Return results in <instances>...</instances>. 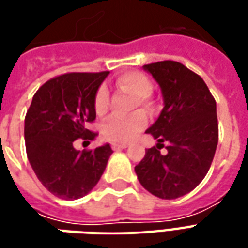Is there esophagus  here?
Segmentation results:
<instances>
[{"label": "esophagus", "mask_w": 248, "mask_h": 248, "mask_svg": "<svg viewBox=\"0 0 248 248\" xmlns=\"http://www.w3.org/2000/svg\"><path fill=\"white\" fill-rule=\"evenodd\" d=\"M111 147H113V150H122V149L127 147V143H117V142H114V143H111Z\"/></svg>", "instance_id": "esophagus-1"}]
</instances>
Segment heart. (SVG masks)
I'll use <instances>...</instances> for the list:
<instances>
[{
    "instance_id": "1",
    "label": "heart",
    "mask_w": 248,
    "mask_h": 248,
    "mask_svg": "<svg viewBox=\"0 0 248 248\" xmlns=\"http://www.w3.org/2000/svg\"><path fill=\"white\" fill-rule=\"evenodd\" d=\"M119 87L124 89L126 92L133 94L138 98V103L147 105V97L153 92V85L150 79L142 73H126L117 79ZM108 93L106 87H99L94 101V108L97 114H103L108 108ZM146 115L143 113H134L130 117L122 118L113 115L105 122L102 133L105 138L113 142H130L134 140L135 135L145 127Z\"/></svg>"
}]
</instances>
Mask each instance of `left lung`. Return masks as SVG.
I'll return each instance as SVG.
<instances>
[{
  "label": "left lung",
  "mask_w": 248,
  "mask_h": 248,
  "mask_svg": "<svg viewBox=\"0 0 248 248\" xmlns=\"http://www.w3.org/2000/svg\"><path fill=\"white\" fill-rule=\"evenodd\" d=\"M161 87L163 108L146 130L156 140L135 166L138 181L162 199H177L206 177L218 145L217 103L201 77L175 61L143 66ZM167 143L165 156L159 150Z\"/></svg>",
  "instance_id": "1"
}]
</instances>
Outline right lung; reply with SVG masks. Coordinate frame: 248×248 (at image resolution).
Returning <instances> with one entry per match:
<instances>
[{"instance_id":"1","label":"right lung","mask_w":248,"mask_h":248,"mask_svg":"<svg viewBox=\"0 0 248 248\" xmlns=\"http://www.w3.org/2000/svg\"><path fill=\"white\" fill-rule=\"evenodd\" d=\"M108 71L69 73L44 83L25 117V145L33 171L56 197L74 201L92 191L113 150L108 143L76 150L78 138L93 140L86 129L95 119L94 101Z\"/></svg>"}]
</instances>
